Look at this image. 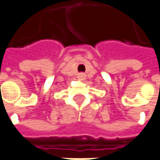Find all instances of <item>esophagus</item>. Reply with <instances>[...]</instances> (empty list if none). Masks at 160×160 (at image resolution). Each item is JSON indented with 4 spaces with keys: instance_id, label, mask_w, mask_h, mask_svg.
<instances>
[{
    "instance_id": "34e87169",
    "label": "esophagus",
    "mask_w": 160,
    "mask_h": 160,
    "mask_svg": "<svg viewBox=\"0 0 160 160\" xmlns=\"http://www.w3.org/2000/svg\"><path fill=\"white\" fill-rule=\"evenodd\" d=\"M78 78L80 79V80H84L85 78H86V75H85L84 72H80L79 74H78Z\"/></svg>"
}]
</instances>
